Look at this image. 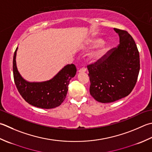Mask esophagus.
Segmentation results:
<instances>
[{
	"instance_id": "1",
	"label": "esophagus",
	"mask_w": 152,
	"mask_h": 152,
	"mask_svg": "<svg viewBox=\"0 0 152 152\" xmlns=\"http://www.w3.org/2000/svg\"><path fill=\"white\" fill-rule=\"evenodd\" d=\"M86 71V68H82L78 70V73H84Z\"/></svg>"
}]
</instances>
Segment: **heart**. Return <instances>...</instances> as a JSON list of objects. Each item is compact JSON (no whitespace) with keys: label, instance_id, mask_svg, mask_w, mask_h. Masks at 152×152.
Instances as JSON below:
<instances>
[{"label":"heart","instance_id":"1","mask_svg":"<svg viewBox=\"0 0 152 152\" xmlns=\"http://www.w3.org/2000/svg\"><path fill=\"white\" fill-rule=\"evenodd\" d=\"M96 47V49L89 56L88 59L91 63H97L100 60H102L109 50L110 45L109 43L103 42V39L99 37L94 36L88 41L83 49L84 50H89Z\"/></svg>","mask_w":152,"mask_h":152}]
</instances>
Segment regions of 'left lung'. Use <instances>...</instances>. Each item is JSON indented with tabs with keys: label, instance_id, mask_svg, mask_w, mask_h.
I'll return each mask as SVG.
<instances>
[{
	"label": "left lung",
	"instance_id": "left-lung-1",
	"mask_svg": "<svg viewBox=\"0 0 152 152\" xmlns=\"http://www.w3.org/2000/svg\"><path fill=\"white\" fill-rule=\"evenodd\" d=\"M114 30L119 36L117 48L111 49L97 63L88 66L91 96L103 103L129 96L140 71V55L135 41L126 31Z\"/></svg>",
	"mask_w": 152,
	"mask_h": 152
}]
</instances>
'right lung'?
Listing matches in <instances>:
<instances>
[{
  "mask_svg": "<svg viewBox=\"0 0 152 152\" xmlns=\"http://www.w3.org/2000/svg\"><path fill=\"white\" fill-rule=\"evenodd\" d=\"M13 58L15 84L21 96L30 105L41 109H53L61 105L66 98L70 80L75 76L76 68L73 64L64 66L51 79L43 82H29L21 76L16 65V53Z\"/></svg>",
  "mask_w": 152,
  "mask_h": 152,
  "instance_id": "obj_1",
  "label": "right lung"
}]
</instances>
